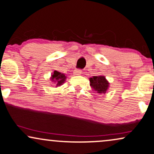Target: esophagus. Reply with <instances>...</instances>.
Segmentation results:
<instances>
[{"instance_id":"1","label":"esophagus","mask_w":154,"mask_h":154,"mask_svg":"<svg viewBox=\"0 0 154 154\" xmlns=\"http://www.w3.org/2000/svg\"><path fill=\"white\" fill-rule=\"evenodd\" d=\"M82 70H80V69H75L73 72L74 75H80L81 74H82Z\"/></svg>"}]
</instances>
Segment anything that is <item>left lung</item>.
Instances as JSON below:
<instances>
[{"instance_id":"1","label":"left lung","mask_w":154,"mask_h":154,"mask_svg":"<svg viewBox=\"0 0 154 154\" xmlns=\"http://www.w3.org/2000/svg\"><path fill=\"white\" fill-rule=\"evenodd\" d=\"M90 86L93 91L97 94H105L109 87V82L106 79L105 76H94L89 78Z\"/></svg>"}]
</instances>
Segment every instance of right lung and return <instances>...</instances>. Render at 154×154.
I'll list each match as a JSON object with an SVG mask.
<instances>
[{"label":"right lung","mask_w":154,"mask_h":154,"mask_svg":"<svg viewBox=\"0 0 154 154\" xmlns=\"http://www.w3.org/2000/svg\"><path fill=\"white\" fill-rule=\"evenodd\" d=\"M66 79H67V77H66L65 74L60 72L57 70H54V72L51 74V77H50V79L52 82L56 83L55 87H60L65 83Z\"/></svg>","instance_id":"1"}]
</instances>
